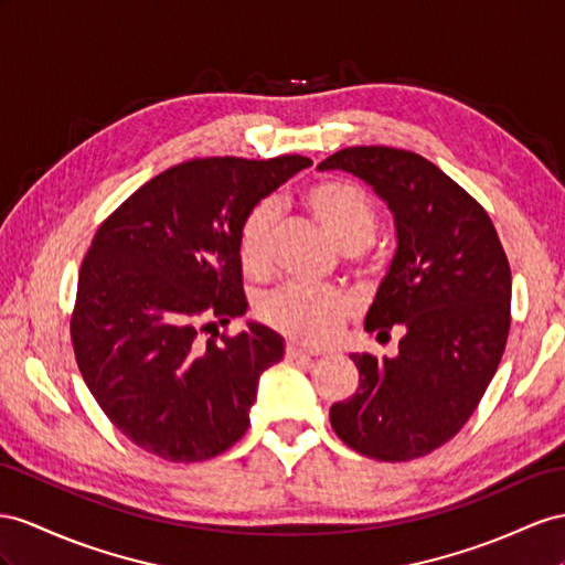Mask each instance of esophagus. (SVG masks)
<instances>
[{
	"instance_id": "esophagus-1",
	"label": "esophagus",
	"mask_w": 565,
	"mask_h": 565,
	"mask_svg": "<svg viewBox=\"0 0 565 565\" xmlns=\"http://www.w3.org/2000/svg\"><path fill=\"white\" fill-rule=\"evenodd\" d=\"M286 358L298 360V363H312V360H315V353H308V351H302L300 345L288 343V345H286Z\"/></svg>"
}]
</instances>
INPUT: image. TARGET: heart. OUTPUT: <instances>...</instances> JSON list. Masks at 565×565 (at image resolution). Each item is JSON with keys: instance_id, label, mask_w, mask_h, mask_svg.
<instances>
[{"instance_id": "obj_1", "label": "heart", "mask_w": 565, "mask_h": 565, "mask_svg": "<svg viewBox=\"0 0 565 565\" xmlns=\"http://www.w3.org/2000/svg\"><path fill=\"white\" fill-rule=\"evenodd\" d=\"M308 212L329 238L343 250H360L377 228V207L365 188L343 179H322L302 193ZM277 214L269 202H259L238 231V259L245 274L263 277L271 265ZM355 312L353 298L337 288L291 284L265 298L259 317L267 327L300 345H324Z\"/></svg>"}]
</instances>
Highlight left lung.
<instances>
[{
  "instance_id": "8db88e82",
  "label": "left lung",
  "mask_w": 565,
  "mask_h": 565,
  "mask_svg": "<svg viewBox=\"0 0 565 565\" xmlns=\"http://www.w3.org/2000/svg\"><path fill=\"white\" fill-rule=\"evenodd\" d=\"M363 179L394 214L396 253L365 329L398 355L353 353L360 384L334 403L339 439L374 460L431 454L470 420L511 329V267L489 214L429 159L384 145L339 150L317 167Z\"/></svg>"
}]
</instances>
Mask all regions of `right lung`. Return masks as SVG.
<instances>
[{
  "instance_id": "obj_1",
  "label": "right lung",
  "mask_w": 565,
  "mask_h": 565,
  "mask_svg": "<svg viewBox=\"0 0 565 565\" xmlns=\"http://www.w3.org/2000/svg\"><path fill=\"white\" fill-rule=\"evenodd\" d=\"M308 157H205L171 167L114 210L78 274L71 341L99 408L126 439L173 462L224 454L250 425L259 374L284 339L245 315L238 231Z\"/></svg>"
}]
</instances>
